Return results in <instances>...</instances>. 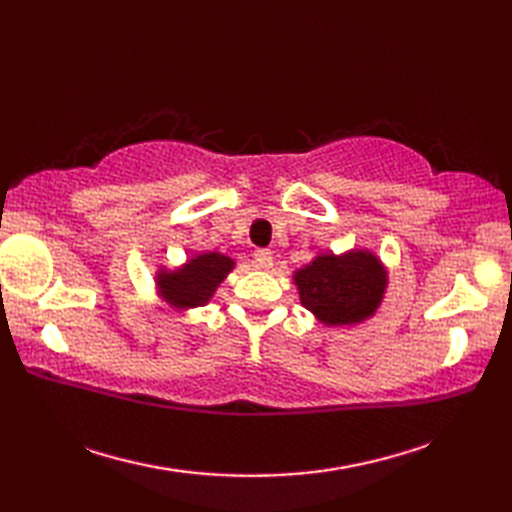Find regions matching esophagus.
<instances>
[{"instance_id": "1", "label": "esophagus", "mask_w": 512, "mask_h": 512, "mask_svg": "<svg viewBox=\"0 0 512 512\" xmlns=\"http://www.w3.org/2000/svg\"><path fill=\"white\" fill-rule=\"evenodd\" d=\"M253 257H255L257 268H262V270L273 268V253H270V250H255Z\"/></svg>"}]
</instances>
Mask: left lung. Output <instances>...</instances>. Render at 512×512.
<instances>
[{
    "instance_id": "obj_1",
    "label": "left lung",
    "mask_w": 512,
    "mask_h": 512,
    "mask_svg": "<svg viewBox=\"0 0 512 512\" xmlns=\"http://www.w3.org/2000/svg\"><path fill=\"white\" fill-rule=\"evenodd\" d=\"M301 306L328 328L361 325L372 319L385 299L389 273L369 248L345 253L321 250L312 262L292 273Z\"/></svg>"
}]
</instances>
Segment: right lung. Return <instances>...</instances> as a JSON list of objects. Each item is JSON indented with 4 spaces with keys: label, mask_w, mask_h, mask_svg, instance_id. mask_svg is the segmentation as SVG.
<instances>
[{
    "label": "right lung",
    "mask_w": 512,
    "mask_h": 512,
    "mask_svg": "<svg viewBox=\"0 0 512 512\" xmlns=\"http://www.w3.org/2000/svg\"><path fill=\"white\" fill-rule=\"evenodd\" d=\"M235 259L211 250L195 253L176 268L158 266L154 277V290L169 308L187 312L209 303L222 281L233 273Z\"/></svg>",
    "instance_id": "obj_1"
}]
</instances>
